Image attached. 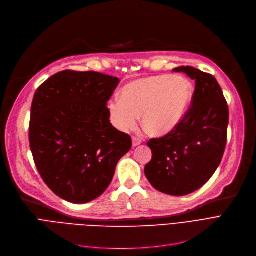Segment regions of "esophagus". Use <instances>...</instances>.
I'll use <instances>...</instances> for the list:
<instances>
[{"instance_id":"1","label":"esophagus","mask_w":256,"mask_h":256,"mask_svg":"<svg viewBox=\"0 0 256 256\" xmlns=\"http://www.w3.org/2000/svg\"><path fill=\"white\" fill-rule=\"evenodd\" d=\"M140 144H142V140L140 138H132V146H133V147H138V146H140Z\"/></svg>"}]
</instances>
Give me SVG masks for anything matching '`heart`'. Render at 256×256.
<instances>
[{
    "label": "heart",
    "instance_id": "b5f03b06",
    "mask_svg": "<svg viewBox=\"0 0 256 256\" xmlns=\"http://www.w3.org/2000/svg\"><path fill=\"white\" fill-rule=\"evenodd\" d=\"M192 98L190 82L182 76L166 74L140 78L126 84L120 99L109 101L112 124L128 132L140 124L152 136H164L174 130L184 116Z\"/></svg>",
    "mask_w": 256,
    "mask_h": 256
}]
</instances>
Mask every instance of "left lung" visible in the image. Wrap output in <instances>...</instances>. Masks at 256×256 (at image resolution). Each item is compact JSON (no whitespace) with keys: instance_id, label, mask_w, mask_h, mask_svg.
<instances>
[{"instance_id":"1","label":"left lung","mask_w":256,"mask_h":256,"mask_svg":"<svg viewBox=\"0 0 256 256\" xmlns=\"http://www.w3.org/2000/svg\"><path fill=\"white\" fill-rule=\"evenodd\" d=\"M196 81L184 118L160 138L147 142L152 160L144 174L152 186L166 194L186 196L208 182L220 166L227 142L229 110L216 78L192 66H179Z\"/></svg>"}]
</instances>
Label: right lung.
<instances>
[{
	"instance_id": "obj_1",
	"label": "right lung",
	"mask_w": 256,
	"mask_h": 256,
	"mask_svg": "<svg viewBox=\"0 0 256 256\" xmlns=\"http://www.w3.org/2000/svg\"><path fill=\"white\" fill-rule=\"evenodd\" d=\"M120 83L96 72L62 70L36 90L29 126L30 148L50 190L70 203L100 197L131 138L109 120L107 102Z\"/></svg>"
}]
</instances>
